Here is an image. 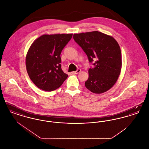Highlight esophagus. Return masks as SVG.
Instances as JSON below:
<instances>
[{"label":"esophagus","mask_w":149,"mask_h":149,"mask_svg":"<svg viewBox=\"0 0 149 149\" xmlns=\"http://www.w3.org/2000/svg\"><path fill=\"white\" fill-rule=\"evenodd\" d=\"M80 71H81V69H78L77 71L71 72V74H77L78 73H79Z\"/></svg>","instance_id":"34e87169"}]
</instances>
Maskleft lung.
Wrapping results in <instances>:
<instances>
[{
    "instance_id": "obj_1",
    "label": "left lung",
    "mask_w": 149,
    "mask_h": 149,
    "mask_svg": "<svg viewBox=\"0 0 149 149\" xmlns=\"http://www.w3.org/2000/svg\"><path fill=\"white\" fill-rule=\"evenodd\" d=\"M74 41L85 52L94 68L88 70L86 88L95 94L106 92L116 83L120 74V47L113 37L98 31L74 34Z\"/></svg>"
}]
</instances>
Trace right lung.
Instances as JSON below:
<instances>
[{
	"label": "right lung",
	"instance_id": "add662e5",
	"mask_svg": "<svg viewBox=\"0 0 149 149\" xmlns=\"http://www.w3.org/2000/svg\"><path fill=\"white\" fill-rule=\"evenodd\" d=\"M72 34L43 35L32 43L26 57L29 78L38 88L51 92L61 86L68 75L61 69L60 54Z\"/></svg>",
	"mask_w": 149,
	"mask_h": 149
}]
</instances>
